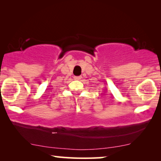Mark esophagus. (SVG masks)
Instances as JSON below:
<instances>
[{"label": "esophagus", "mask_w": 161, "mask_h": 161, "mask_svg": "<svg viewBox=\"0 0 161 161\" xmlns=\"http://www.w3.org/2000/svg\"><path fill=\"white\" fill-rule=\"evenodd\" d=\"M81 78H82V77L81 76H75L74 77V79L76 80H80Z\"/></svg>", "instance_id": "esophagus-1"}]
</instances>
